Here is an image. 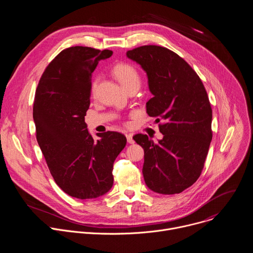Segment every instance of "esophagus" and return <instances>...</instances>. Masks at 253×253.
<instances>
[{
	"label": "esophagus",
	"mask_w": 253,
	"mask_h": 253,
	"mask_svg": "<svg viewBox=\"0 0 253 253\" xmlns=\"http://www.w3.org/2000/svg\"><path fill=\"white\" fill-rule=\"evenodd\" d=\"M126 137H127V142H128L129 144H133V143H134V139H133L132 134H127Z\"/></svg>",
	"instance_id": "34e87169"
}]
</instances>
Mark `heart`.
<instances>
[{
	"label": "heart",
	"mask_w": 253,
	"mask_h": 253,
	"mask_svg": "<svg viewBox=\"0 0 253 253\" xmlns=\"http://www.w3.org/2000/svg\"><path fill=\"white\" fill-rule=\"evenodd\" d=\"M113 74L118 79V81L122 84V86L127 89L132 85L140 84V75L138 70L131 64L128 63H119L114 66ZM99 78L96 77L92 82V93H95L98 86Z\"/></svg>",
	"instance_id": "1"
}]
</instances>
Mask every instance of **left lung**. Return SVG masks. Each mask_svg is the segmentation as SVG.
Wrapping results in <instances>:
<instances>
[{"label":"left lung","instance_id":"obj_1","mask_svg":"<svg viewBox=\"0 0 253 253\" xmlns=\"http://www.w3.org/2000/svg\"><path fill=\"white\" fill-rule=\"evenodd\" d=\"M126 56L146 72L153 97L147 114L156 117L163 138L133 137L144 149L143 176L149 189L176 194L199 178L212 140V109L196 72L176 53L160 46H142Z\"/></svg>","mask_w":253,"mask_h":253}]
</instances>
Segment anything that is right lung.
Masks as SVG:
<instances>
[{
    "instance_id": "obj_1",
    "label": "right lung",
    "mask_w": 253,
    "mask_h": 253,
    "mask_svg": "<svg viewBox=\"0 0 253 253\" xmlns=\"http://www.w3.org/2000/svg\"><path fill=\"white\" fill-rule=\"evenodd\" d=\"M111 50L70 47L48 65L35 94L33 118L37 141L57 185L78 199L102 196L113 186V164L126 145L118 132L87 129L91 78Z\"/></svg>"
}]
</instances>
